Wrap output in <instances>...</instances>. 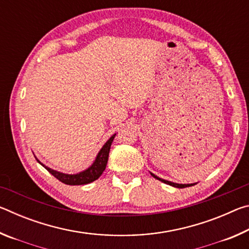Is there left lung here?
Instances as JSON below:
<instances>
[{
  "label": "left lung",
  "instance_id": "8db88e82",
  "mask_svg": "<svg viewBox=\"0 0 249 249\" xmlns=\"http://www.w3.org/2000/svg\"><path fill=\"white\" fill-rule=\"evenodd\" d=\"M150 175L154 177V178H156L159 181H161V182L166 183V184H169L171 185V187H175V188H179V189H183V188H187V187H191V185H195L196 183H188V184H182V183H176V182H171V181H168V180H165V179H161L159 178V177H157L156 175H154L153 172H150Z\"/></svg>",
  "mask_w": 249,
  "mask_h": 249
}]
</instances>
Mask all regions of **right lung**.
<instances>
[{
    "label": "right lung",
    "instance_id": "add662e5",
    "mask_svg": "<svg viewBox=\"0 0 249 249\" xmlns=\"http://www.w3.org/2000/svg\"><path fill=\"white\" fill-rule=\"evenodd\" d=\"M115 135L116 133L114 135H112V136L107 140V142L102 146V148L100 149L98 155H96V157L94 159V161L92 162V165L90 167H88L87 169L77 172V174H65V172L52 169V168H49L48 166L44 165L43 162H40L36 156L35 158L37 161H38L40 165L45 168V169H47L50 174H52L53 177H56V178L59 181H61L62 183L69 184V185H83V184L91 183L96 179H99L100 176L102 175L103 171L105 170V168H107L109 149H111V145L113 142V140L115 138Z\"/></svg>",
    "mask_w": 249,
    "mask_h": 249
}]
</instances>
